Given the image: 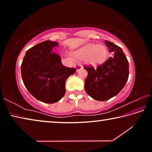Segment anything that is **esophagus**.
I'll list each match as a JSON object with an SVG mask.
<instances>
[{"label":"esophagus","instance_id":"34e87169","mask_svg":"<svg viewBox=\"0 0 152 152\" xmlns=\"http://www.w3.org/2000/svg\"><path fill=\"white\" fill-rule=\"evenodd\" d=\"M75 68L77 70H80V69H81L82 68V66L80 65V64H76V65L75 66Z\"/></svg>","mask_w":152,"mask_h":152}]
</instances>
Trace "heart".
Listing matches in <instances>:
<instances>
[{"instance_id":"heart-1","label":"heart","mask_w":152,"mask_h":152,"mask_svg":"<svg viewBox=\"0 0 152 152\" xmlns=\"http://www.w3.org/2000/svg\"><path fill=\"white\" fill-rule=\"evenodd\" d=\"M74 56L79 60H87L91 65L98 66L106 61L107 50L102 45L91 43L77 50L74 53Z\"/></svg>"}]
</instances>
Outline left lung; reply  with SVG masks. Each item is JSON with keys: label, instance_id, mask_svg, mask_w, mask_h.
Returning a JSON list of instances; mask_svg holds the SVG:
<instances>
[{"label": "left lung", "instance_id": "obj_1", "mask_svg": "<svg viewBox=\"0 0 152 152\" xmlns=\"http://www.w3.org/2000/svg\"><path fill=\"white\" fill-rule=\"evenodd\" d=\"M112 57L95 69L84 66L88 72L84 89L90 96L96 101H104L116 96L125 86L129 77V62L122 49L109 41H105Z\"/></svg>", "mask_w": 152, "mask_h": 152}]
</instances>
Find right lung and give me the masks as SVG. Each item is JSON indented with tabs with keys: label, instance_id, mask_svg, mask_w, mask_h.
I'll return each instance as SVG.
<instances>
[{
	"label": "right lung",
	"instance_id": "1",
	"mask_svg": "<svg viewBox=\"0 0 152 152\" xmlns=\"http://www.w3.org/2000/svg\"><path fill=\"white\" fill-rule=\"evenodd\" d=\"M56 42L45 41L27 51L21 64V76L25 86L38 101L54 103L66 93L67 78L76 68L63 66L60 56L53 53Z\"/></svg>",
	"mask_w": 152,
	"mask_h": 152
}]
</instances>
